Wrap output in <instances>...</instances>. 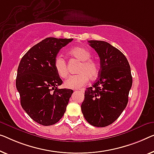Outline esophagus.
<instances>
[{"instance_id":"34e87169","label":"esophagus","mask_w":154,"mask_h":154,"mask_svg":"<svg viewBox=\"0 0 154 154\" xmlns=\"http://www.w3.org/2000/svg\"><path fill=\"white\" fill-rule=\"evenodd\" d=\"M79 92H82V93H84V91L83 90V89H82V90H79Z\"/></svg>"}]
</instances>
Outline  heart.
<instances>
[{"mask_svg":"<svg viewBox=\"0 0 154 154\" xmlns=\"http://www.w3.org/2000/svg\"><path fill=\"white\" fill-rule=\"evenodd\" d=\"M70 56L81 61L77 68L78 74L72 75L65 81L64 85L67 88L79 89L88 82V77L93 79L99 73V65L93 59H90L91 53L86 48L77 46L68 52ZM54 68L57 74L61 78L68 76V72L66 61L63 57H57L54 59Z\"/></svg>","mask_w":154,"mask_h":154,"instance_id":"obj_1","label":"heart"}]
</instances>
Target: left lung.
<instances>
[{
  "label": "left lung",
  "instance_id": "8db88e82",
  "mask_svg": "<svg viewBox=\"0 0 154 154\" xmlns=\"http://www.w3.org/2000/svg\"><path fill=\"white\" fill-rule=\"evenodd\" d=\"M100 59L99 78L85 91L81 109L84 118L94 127H104L119 118L127 106L132 76L127 59L110 43L88 41Z\"/></svg>",
  "mask_w": 154,
  "mask_h": 154
}]
</instances>
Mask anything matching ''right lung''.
Here are the masks:
<instances>
[{
	"label": "right lung",
	"mask_w": 154,
	"mask_h": 154,
	"mask_svg": "<svg viewBox=\"0 0 154 154\" xmlns=\"http://www.w3.org/2000/svg\"><path fill=\"white\" fill-rule=\"evenodd\" d=\"M72 39L45 38L31 48L18 65L16 86L20 104L41 125H52L60 120L73 93L71 89L57 88L63 81L54 68L59 50Z\"/></svg>",
	"instance_id": "add662e5"
}]
</instances>
